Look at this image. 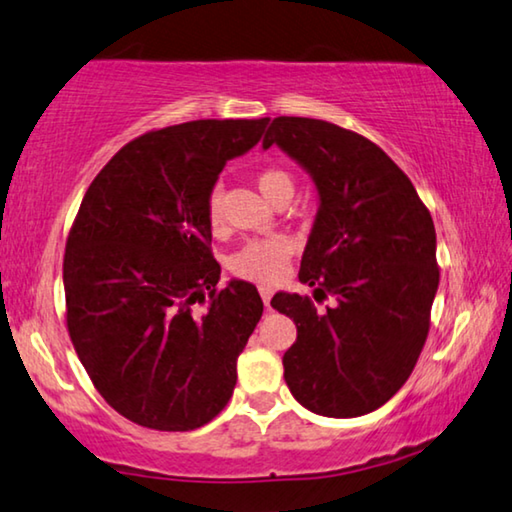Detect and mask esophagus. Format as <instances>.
I'll list each match as a JSON object with an SVG mask.
<instances>
[{
	"mask_svg": "<svg viewBox=\"0 0 512 512\" xmlns=\"http://www.w3.org/2000/svg\"><path fill=\"white\" fill-rule=\"evenodd\" d=\"M259 294H262V300H264L266 310H271V296H273V289H271V287H259Z\"/></svg>",
	"mask_w": 512,
	"mask_h": 512,
	"instance_id": "esophagus-1",
	"label": "esophagus"
}]
</instances>
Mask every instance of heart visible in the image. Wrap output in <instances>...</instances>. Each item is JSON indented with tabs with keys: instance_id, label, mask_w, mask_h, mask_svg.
Instances as JSON below:
<instances>
[{
	"instance_id": "1",
	"label": "heart",
	"mask_w": 512,
	"mask_h": 512,
	"mask_svg": "<svg viewBox=\"0 0 512 512\" xmlns=\"http://www.w3.org/2000/svg\"><path fill=\"white\" fill-rule=\"evenodd\" d=\"M257 186L271 202L278 200L282 193H294V180L285 170L266 168L257 175ZM207 218L212 227H218L223 221L221 212V191H212L207 200ZM291 243L285 237H269V239H255L243 243L239 250H234L227 259L230 271L237 278L259 282V285H273L285 273L289 257H291Z\"/></svg>"
}]
</instances>
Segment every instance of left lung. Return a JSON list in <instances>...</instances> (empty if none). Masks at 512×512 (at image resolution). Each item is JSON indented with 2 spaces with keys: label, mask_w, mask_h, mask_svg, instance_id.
Instances as JSON below:
<instances>
[{
  "label": "left lung",
  "mask_w": 512,
  "mask_h": 512,
  "mask_svg": "<svg viewBox=\"0 0 512 512\" xmlns=\"http://www.w3.org/2000/svg\"><path fill=\"white\" fill-rule=\"evenodd\" d=\"M289 154L319 196L298 280L336 305L278 291L296 323L282 358L289 392L323 417H360L399 392L415 369L440 285L435 225L408 175L364 136L314 118H273L262 148Z\"/></svg>",
  "instance_id": "left-lung-1"
}]
</instances>
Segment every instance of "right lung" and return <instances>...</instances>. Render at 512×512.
<instances>
[{"instance_id": "obj_1", "label": "right lung", "mask_w": 512, "mask_h": 512, "mask_svg": "<svg viewBox=\"0 0 512 512\" xmlns=\"http://www.w3.org/2000/svg\"><path fill=\"white\" fill-rule=\"evenodd\" d=\"M266 123L191 120L143 134L81 200L63 257L68 332L97 392L134 424L193 431L234 392L264 303L250 282L216 289L207 200Z\"/></svg>"}]
</instances>
